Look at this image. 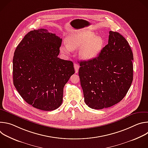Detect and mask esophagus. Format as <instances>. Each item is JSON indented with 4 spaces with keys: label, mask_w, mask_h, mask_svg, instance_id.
Segmentation results:
<instances>
[{
    "label": "esophagus",
    "mask_w": 148,
    "mask_h": 148,
    "mask_svg": "<svg viewBox=\"0 0 148 148\" xmlns=\"http://www.w3.org/2000/svg\"><path fill=\"white\" fill-rule=\"evenodd\" d=\"M74 67L75 73H77L78 72V70H79V66L77 64H76V63H74Z\"/></svg>",
    "instance_id": "34e87169"
}]
</instances>
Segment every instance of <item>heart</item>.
I'll use <instances>...</instances> for the list:
<instances>
[{
  "label": "heart",
  "mask_w": 148,
  "mask_h": 148,
  "mask_svg": "<svg viewBox=\"0 0 148 148\" xmlns=\"http://www.w3.org/2000/svg\"><path fill=\"white\" fill-rule=\"evenodd\" d=\"M104 46L103 38L90 32H78L66 39V44L60 47V52L68 55L71 50L79 48V56L84 60H89L96 57L102 50Z\"/></svg>",
  "instance_id": "1"
}]
</instances>
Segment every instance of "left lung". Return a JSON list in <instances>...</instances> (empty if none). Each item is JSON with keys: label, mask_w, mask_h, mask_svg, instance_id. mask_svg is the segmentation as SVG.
<instances>
[{"label": "left lung", "mask_w": 148, "mask_h": 148, "mask_svg": "<svg viewBox=\"0 0 148 148\" xmlns=\"http://www.w3.org/2000/svg\"><path fill=\"white\" fill-rule=\"evenodd\" d=\"M108 43L98 56L79 62L78 74L86 103L101 110L119 102L133 80V53L119 33L109 32Z\"/></svg>", "instance_id": "left-lung-1"}]
</instances>
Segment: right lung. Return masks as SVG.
I'll return each mask as SVG.
<instances>
[{"instance_id":"right-lung-1","label":"right lung","mask_w":148,"mask_h":148,"mask_svg":"<svg viewBox=\"0 0 148 148\" xmlns=\"http://www.w3.org/2000/svg\"><path fill=\"white\" fill-rule=\"evenodd\" d=\"M62 38L45 29L29 32L13 59V84L33 107L53 111L62 102L63 88L74 74L73 62L58 57Z\"/></svg>"}]
</instances>
